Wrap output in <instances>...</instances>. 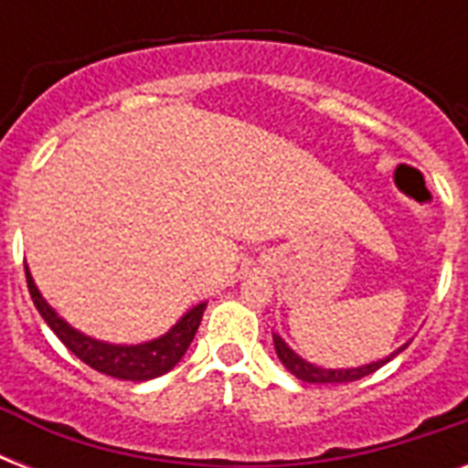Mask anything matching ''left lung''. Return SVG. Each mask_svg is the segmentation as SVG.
<instances>
[{"mask_svg":"<svg viewBox=\"0 0 468 468\" xmlns=\"http://www.w3.org/2000/svg\"><path fill=\"white\" fill-rule=\"evenodd\" d=\"M274 347H277V355L279 359H282V364L292 371L293 377H299L301 381H308V384H345V381H356V378L369 377V374H374L377 369H381L386 362H391L393 356L399 355L400 349H406V345L400 349H396L391 356L367 364V367H356V369H320V367H313L306 359H301L293 349L286 347V342L282 340L279 335H274Z\"/></svg>","mask_w":468,"mask_h":468,"instance_id":"left-lung-1","label":"left lung"}]
</instances>
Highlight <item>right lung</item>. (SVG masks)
Wrapping results in <instances>:
<instances>
[{"label": "right lung", "mask_w": 468, "mask_h": 468, "mask_svg": "<svg viewBox=\"0 0 468 468\" xmlns=\"http://www.w3.org/2000/svg\"><path fill=\"white\" fill-rule=\"evenodd\" d=\"M24 270L33 306L38 308L43 320L60 337L62 345L91 369L109 374L113 378H123V381H148V378L162 377L169 369H175V364L189 349L206 311V303H198L167 335H162L153 342H145V345H131V347H126V345H106V342L91 340L87 335L77 333L75 327H69L65 320L58 318V313L48 306L38 289H36V284H33L28 267H24Z\"/></svg>", "instance_id": "obj_1"}]
</instances>
